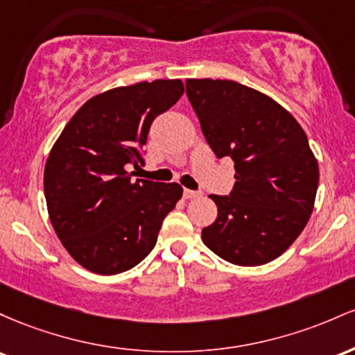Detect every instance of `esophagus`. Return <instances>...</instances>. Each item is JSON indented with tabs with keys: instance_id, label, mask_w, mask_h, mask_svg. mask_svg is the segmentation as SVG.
Returning a JSON list of instances; mask_svg holds the SVG:
<instances>
[{
	"instance_id": "1",
	"label": "esophagus",
	"mask_w": 355,
	"mask_h": 355,
	"mask_svg": "<svg viewBox=\"0 0 355 355\" xmlns=\"http://www.w3.org/2000/svg\"><path fill=\"white\" fill-rule=\"evenodd\" d=\"M202 191H193V189H184V198L186 199H194V198H201Z\"/></svg>"
}]
</instances>
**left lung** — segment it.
Listing matches in <instances>:
<instances>
[{
  "label": "left lung",
  "mask_w": 355,
  "mask_h": 355,
  "mask_svg": "<svg viewBox=\"0 0 355 355\" xmlns=\"http://www.w3.org/2000/svg\"><path fill=\"white\" fill-rule=\"evenodd\" d=\"M186 95L218 159L234 162L228 196L201 240L240 266L268 263L297 240L313 209L318 164L300 124L273 98L233 80L189 78Z\"/></svg>",
  "instance_id": "obj_1"
}]
</instances>
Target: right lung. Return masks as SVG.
<instances>
[{"instance_id": "obj_1", "label": "right lung", "mask_w": 355, "mask_h": 355, "mask_svg": "<svg viewBox=\"0 0 355 355\" xmlns=\"http://www.w3.org/2000/svg\"><path fill=\"white\" fill-rule=\"evenodd\" d=\"M184 92L181 80L117 87L87 101L55 142L45 166L55 233L75 261L101 275L141 263L182 196L178 182L134 179L144 166L150 124Z\"/></svg>"}]
</instances>
